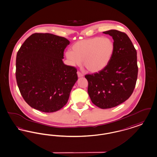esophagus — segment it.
<instances>
[{"label": "esophagus", "instance_id": "34e87169", "mask_svg": "<svg viewBox=\"0 0 157 157\" xmlns=\"http://www.w3.org/2000/svg\"><path fill=\"white\" fill-rule=\"evenodd\" d=\"M77 74H78V77H82L83 76V74L81 73V72H79V71H78L77 72Z\"/></svg>", "mask_w": 157, "mask_h": 157}]
</instances>
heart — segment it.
<instances>
[{"label":"heart","instance_id":"obj_1","mask_svg":"<svg viewBox=\"0 0 157 157\" xmlns=\"http://www.w3.org/2000/svg\"><path fill=\"white\" fill-rule=\"evenodd\" d=\"M114 50L113 41L109 38L95 37L76 42L72 51H67L65 56L71 65L83 66L92 72L103 69L110 61Z\"/></svg>","mask_w":157,"mask_h":157}]
</instances>
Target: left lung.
Segmentation results:
<instances>
[{
  "label": "left lung",
  "mask_w": 157,
  "mask_h": 157,
  "mask_svg": "<svg viewBox=\"0 0 157 157\" xmlns=\"http://www.w3.org/2000/svg\"><path fill=\"white\" fill-rule=\"evenodd\" d=\"M103 33L113 38V56L103 69L85 77L92 103L101 109H109L130 97L137 82L138 66L137 51L125 33L110 30Z\"/></svg>",
  "instance_id": "8db88e82"
}]
</instances>
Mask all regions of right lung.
<instances>
[{
  "instance_id": "add662e5",
  "label": "right lung",
  "mask_w": 157,
  "mask_h": 157,
  "mask_svg": "<svg viewBox=\"0 0 157 157\" xmlns=\"http://www.w3.org/2000/svg\"><path fill=\"white\" fill-rule=\"evenodd\" d=\"M67 38L50 33H34L17 52L16 78L25 102L45 113L59 110L69 99L78 80L75 67L64 64Z\"/></svg>"
}]
</instances>
